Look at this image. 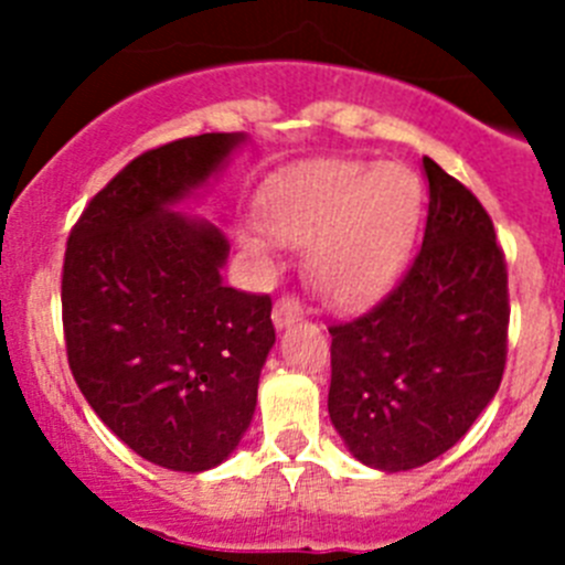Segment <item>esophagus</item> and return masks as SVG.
<instances>
[{
	"label": "esophagus",
	"mask_w": 565,
	"mask_h": 565,
	"mask_svg": "<svg viewBox=\"0 0 565 565\" xmlns=\"http://www.w3.org/2000/svg\"><path fill=\"white\" fill-rule=\"evenodd\" d=\"M299 313H302V308H299L297 297H279L277 302H274V311H271V319H274V326L277 328H286L291 326V322H297Z\"/></svg>",
	"instance_id": "34e87169"
}]
</instances>
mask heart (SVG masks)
<instances>
[{"instance_id": "b5f03b06", "label": "heart", "mask_w": 565, "mask_h": 565, "mask_svg": "<svg viewBox=\"0 0 565 565\" xmlns=\"http://www.w3.org/2000/svg\"><path fill=\"white\" fill-rule=\"evenodd\" d=\"M422 201V181L404 163L328 161L274 181L263 198V223L274 237L308 248L319 297L359 308L396 277Z\"/></svg>"}]
</instances>
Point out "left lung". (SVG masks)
I'll return each instance as SVG.
<instances>
[{"label": "left lung", "instance_id": "8db88e82", "mask_svg": "<svg viewBox=\"0 0 565 565\" xmlns=\"http://www.w3.org/2000/svg\"><path fill=\"white\" fill-rule=\"evenodd\" d=\"M424 243L396 288L333 322L328 413L353 458L398 472L433 461L472 427L507 367V257L487 209L424 158Z\"/></svg>", "mask_w": 565, "mask_h": 565}]
</instances>
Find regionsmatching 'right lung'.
Instances as JSON below:
<instances>
[{
    "label": "right lung",
    "mask_w": 565,
    "mask_h": 565,
    "mask_svg": "<svg viewBox=\"0 0 565 565\" xmlns=\"http://www.w3.org/2000/svg\"><path fill=\"white\" fill-rule=\"evenodd\" d=\"M243 135L203 132L141 152L67 237L62 326L78 391L147 461L203 472L232 456L274 344L271 297L221 282L228 239L169 212Z\"/></svg>",
    "instance_id": "1"
}]
</instances>
